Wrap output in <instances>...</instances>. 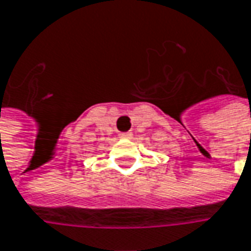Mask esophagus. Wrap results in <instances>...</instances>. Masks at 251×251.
I'll return each instance as SVG.
<instances>
[{"label": "esophagus", "mask_w": 251, "mask_h": 251, "mask_svg": "<svg viewBox=\"0 0 251 251\" xmlns=\"http://www.w3.org/2000/svg\"><path fill=\"white\" fill-rule=\"evenodd\" d=\"M119 137H121V139H130V137H132V133L130 132L119 133Z\"/></svg>", "instance_id": "esophagus-1"}]
</instances>
